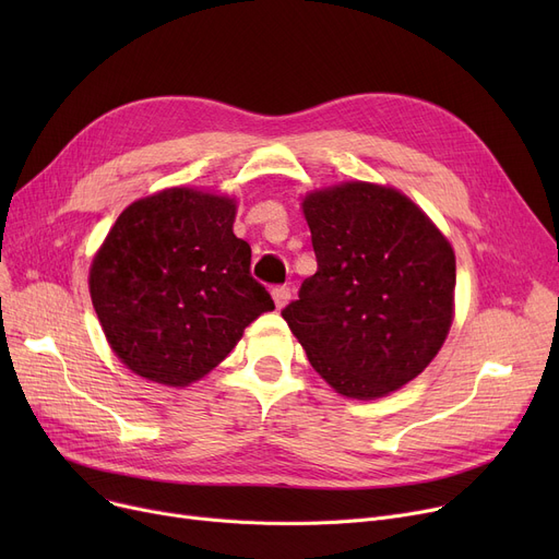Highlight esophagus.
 Returning <instances> with one entry per match:
<instances>
[{
    "mask_svg": "<svg viewBox=\"0 0 559 559\" xmlns=\"http://www.w3.org/2000/svg\"><path fill=\"white\" fill-rule=\"evenodd\" d=\"M272 297H274L276 308H283V306L289 301V297H292L289 285H274V287H272Z\"/></svg>",
    "mask_w": 559,
    "mask_h": 559,
    "instance_id": "34e87169",
    "label": "esophagus"
}]
</instances>
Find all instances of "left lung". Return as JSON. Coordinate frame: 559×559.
<instances>
[{"mask_svg":"<svg viewBox=\"0 0 559 559\" xmlns=\"http://www.w3.org/2000/svg\"><path fill=\"white\" fill-rule=\"evenodd\" d=\"M317 272L281 314L314 371L350 399L417 378L453 321L455 253L405 194L344 183L304 199Z\"/></svg>","mask_w":559,"mask_h":559,"instance_id":"left-lung-1","label":"left lung"}]
</instances>
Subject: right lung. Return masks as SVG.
<instances>
[{
	"instance_id": "1",
	"label": "right lung",
	"mask_w": 559,
	"mask_h": 559,
	"mask_svg": "<svg viewBox=\"0 0 559 559\" xmlns=\"http://www.w3.org/2000/svg\"><path fill=\"white\" fill-rule=\"evenodd\" d=\"M233 222V199L171 188L131 203L106 235L91 297L108 344L138 376L186 388L274 310Z\"/></svg>"
}]
</instances>
